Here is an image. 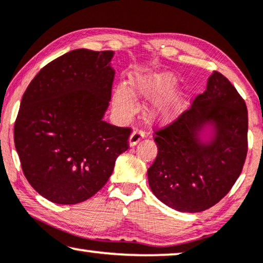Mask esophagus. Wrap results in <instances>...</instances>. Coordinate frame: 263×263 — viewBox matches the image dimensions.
Listing matches in <instances>:
<instances>
[{"label":"esophagus","instance_id":"34e87169","mask_svg":"<svg viewBox=\"0 0 263 263\" xmlns=\"http://www.w3.org/2000/svg\"><path fill=\"white\" fill-rule=\"evenodd\" d=\"M144 137H145L144 131H142V129H135V131L132 132V135L129 136V139H128L129 146H135L142 138Z\"/></svg>","mask_w":263,"mask_h":263}]
</instances>
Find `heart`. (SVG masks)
Instances as JSON below:
<instances>
[{
    "label": "heart",
    "instance_id": "obj_1",
    "mask_svg": "<svg viewBox=\"0 0 263 263\" xmlns=\"http://www.w3.org/2000/svg\"><path fill=\"white\" fill-rule=\"evenodd\" d=\"M176 78L171 73H152L138 76L132 79V91L136 95L154 99L160 97L153 104L152 114L163 121L173 120L180 114L184 107V96L181 92H170L176 86ZM114 104L118 110L131 111L135 107L134 96L127 86L119 85L114 92Z\"/></svg>",
    "mask_w": 263,
    "mask_h": 263
}]
</instances>
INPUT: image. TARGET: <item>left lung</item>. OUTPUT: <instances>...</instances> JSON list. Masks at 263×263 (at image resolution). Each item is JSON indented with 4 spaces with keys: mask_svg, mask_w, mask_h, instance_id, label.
I'll list each match as a JSON object with an SVG mask.
<instances>
[{
    "mask_svg": "<svg viewBox=\"0 0 263 263\" xmlns=\"http://www.w3.org/2000/svg\"><path fill=\"white\" fill-rule=\"evenodd\" d=\"M207 125L213 137L204 142ZM155 143L157 156L148 170L153 194L176 211H205L229 194L243 170L247 104L230 80L214 71L190 109L155 132Z\"/></svg>",
    "mask_w": 263,
    "mask_h": 263,
    "instance_id": "obj_1",
    "label": "left lung"
}]
</instances>
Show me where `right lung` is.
Instances as JSON below:
<instances>
[{
  "mask_svg": "<svg viewBox=\"0 0 263 263\" xmlns=\"http://www.w3.org/2000/svg\"><path fill=\"white\" fill-rule=\"evenodd\" d=\"M114 51L76 49L44 66L23 95L14 143L26 179L58 204L92 197L128 149L131 128L103 120Z\"/></svg>",
  "mask_w": 263,
  "mask_h": 263,
  "instance_id": "add662e5",
  "label": "right lung"
}]
</instances>
